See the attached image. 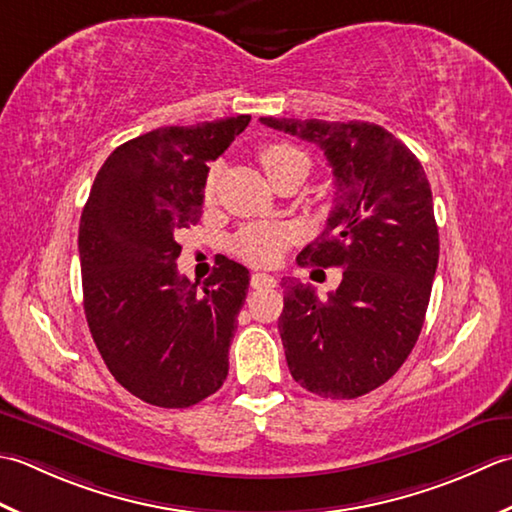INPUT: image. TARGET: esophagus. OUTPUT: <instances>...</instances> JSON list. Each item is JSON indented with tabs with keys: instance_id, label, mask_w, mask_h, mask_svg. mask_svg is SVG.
I'll use <instances>...</instances> for the list:
<instances>
[{
	"instance_id": "34e87169",
	"label": "esophagus",
	"mask_w": 512,
	"mask_h": 512,
	"mask_svg": "<svg viewBox=\"0 0 512 512\" xmlns=\"http://www.w3.org/2000/svg\"><path fill=\"white\" fill-rule=\"evenodd\" d=\"M276 276H269V274H254L252 276V287L254 289H271L276 287Z\"/></svg>"
}]
</instances>
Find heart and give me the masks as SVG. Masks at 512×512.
Listing matches in <instances>:
<instances>
[{
  "instance_id": "heart-1",
  "label": "heart",
  "mask_w": 512,
  "mask_h": 512,
  "mask_svg": "<svg viewBox=\"0 0 512 512\" xmlns=\"http://www.w3.org/2000/svg\"><path fill=\"white\" fill-rule=\"evenodd\" d=\"M260 165H263L267 179L274 185L289 174H300L302 181H305L311 168V163L305 154L283 143L267 145L265 150H260ZM214 190H216V170L207 174L205 201H212ZM289 238H291L289 229H280L271 225H252V227H245L243 232L234 238V252L254 265H271L283 256V249L289 243Z\"/></svg>"
}]
</instances>
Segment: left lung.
Listing matches in <instances>:
<instances>
[{"mask_svg": "<svg viewBox=\"0 0 512 512\" xmlns=\"http://www.w3.org/2000/svg\"><path fill=\"white\" fill-rule=\"evenodd\" d=\"M260 123L316 143L336 185L325 232L298 265L340 267L342 283L327 300L285 283L278 329L289 371L322 398H360L395 375L424 325L440 258L429 179L417 156L375 123Z\"/></svg>", "mask_w": 512, "mask_h": 512, "instance_id": "left-lung-1", "label": "left lung"}]
</instances>
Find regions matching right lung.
<instances>
[{
  "mask_svg": "<svg viewBox=\"0 0 512 512\" xmlns=\"http://www.w3.org/2000/svg\"><path fill=\"white\" fill-rule=\"evenodd\" d=\"M252 117L170 125L119 145L101 165L79 223L83 309L123 389L185 409L223 387L249 271L218 260L203 285L176 269V234L203 214L207 163Z\"/></svg>",
  "mask_w": 512,
  "mask_h": 512,
  "instance_id": "obj_1",
  "label": "right lung"
}]
</instances>
